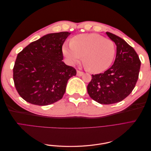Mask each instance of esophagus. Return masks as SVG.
I'll list each match as a JSON object with an SVG mask.
<instances>
[{
    "label": "esophagus",
    "mask_w": 151,
    "mask_h": 151,
    "mask_svg": "<svg viewBox=\"0 0 151 151\" xmlns=\"http://www.w3.org/2000/svg\"><path fill=\"white\" fill-rule=\"evenodd\" d=\"M83 75H84V72L80 71V70H77V76H82Z\"/></svg>",
    "instance_id": "esophagus-1"
}]
</instances>
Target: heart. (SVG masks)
I'll list each match as a JSON object with an SVG mask.
<instances>
[{"label": "heart", "instance_id": "obj_1", "mask_svg": "<svg viewBox=\"0 0 151 151\" xmlns=\"http://www.w3.org/2000/svg\"><path fill=\"white\" fill-rule=\"evenodd\" d=\"M63 53L71 64L82 60L88 70L99 73L110 67L115 56L116 47L112 40L95 34H81L65 45Z\"/></svg>", "mask_w": 151, "mask_h": 151}]
</instances>
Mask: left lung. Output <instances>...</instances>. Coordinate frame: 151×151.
Returning <instances> with one entry per match:
<instances>
[{
    "mask_svg": "<svg viewBox=\"0 0 151 151\" xmlns=\"http://www.w3.org/2000/svg\"><path fill=\"white\" fill-rule=\"evenodd\" d=\"M106 33L116 45L115 62L104 73L93 74L87 89L94 101L110 104L122 101L132 93L139 78L141 62L124 40L109 32Z\"/></svg>",
    "mask_w": 151,
    "mask_h": 151,
    "instance_id": "obj_1",
    "label": "left lung"
}]
</instances>
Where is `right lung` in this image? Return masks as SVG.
I'll use <instances>...</instances> for the list:
<instances>
[{"mask_svg": "<svg viewBox=\"0 0 151 151\" xmlns=\"http://www.w3.org/2000/svg\"><path fill=\"white\" fill-rule=\"evenodd\" d=\"M70 35L65 31L45 35L17 54L13 79L26 101L47 106L62 98L68 80L76 75L75 68L62 61L63 44Z\"/></svg>", "mask_w": 151, "mask_h": 151, "instance_id": "1", "label": "right lung"}]
</instances>
